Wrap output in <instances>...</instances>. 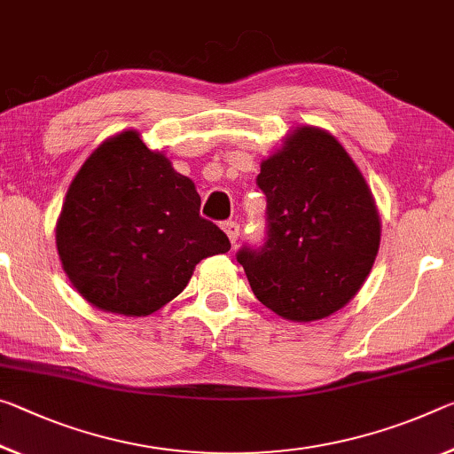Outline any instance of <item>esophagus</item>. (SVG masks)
<instances>
[{"label":"esophagus","mask_w":454,"mask_h":454,"mask_svg":"<svg viewBox=\"0 0 454 454\" xmlns=\"http://www.w3.org/2000/svg\"><path fill=\"white\" fill-rule=\"evenodd\" d=\"M222 230H224V232H226L228 240L232 242V244H236V240H239V236H240V224H239V222L228 220V222H224V224H222Z\"/></svg>","instance_id":"34e87169"}]
</instances>
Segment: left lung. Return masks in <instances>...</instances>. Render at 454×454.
<instances>
[{
	"mask_svg": "<svg viewBox=\"0 0 454 454\" xmlns=\"http://www.w3.org/2000/svg\"><path fill=\"white\" fill-rule=\"evenodd\" d=\"M269 239L244 247L253 293L289 321L325 319L356 297L378 256L382 224L357 165L325 129H293L256 177Z\"/></svg>",
	"mask_w": 454,
	"mask_h": 454,
	"instance_id": "left-lung-1",
	"label": "left lung"
}]
</instances>
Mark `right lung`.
Here are the masks:
<instances>
[{
  "instance_id": "obj_1",
  "label": "right lung",
  "mask_w": 454,
  "mask_h": 454,
  "mask_svg": "<svg viewBox=\"0 0 454 454\" xmlns=\"http://www.w3.org/2000/svg\"><path fill=\"white\" fill-rule=\"evenodd\" d=\"M200 193L129 129L100 143L72 179L56 250L74 289L106 313L145 317L185 289L230 240L200 215Z\"/></svg>"
}]
</instances>
